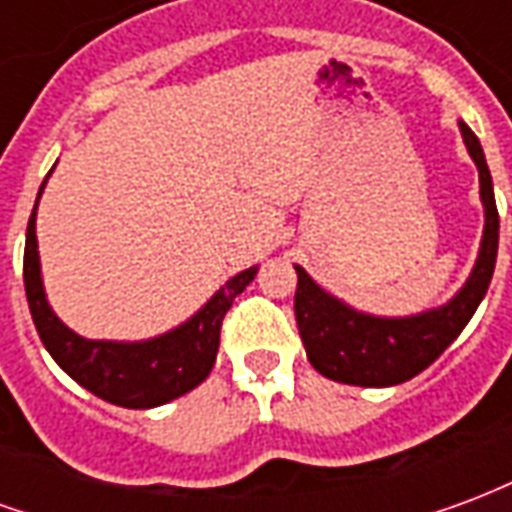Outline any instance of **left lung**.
I'll return each mask as SVG.
<instances>
[{
	"label": "left lung",
	"mask_w": 512,
	"mask_h": 512,
	"mask_svg": "<svg viewBox=\"0 0 512 512\" xmlns=\"http://www.w3.org/2000/svg\"><path fill=\"white\" fill-rule=\"evenodd\" d=\"M463 145L480 172V200L485 224L480 252L463 288L447 304L417 315L384 318L354 310L351 304L323 290L315 279L296 266V323L310 365L321 376L354 386H395L419 376L444 348L463 332L474 310L480 307L491 285L499 249V213L494 200V180L485 164L480 139L463 120H458Z\"/></svg>",
	"instance_id": "left-lung-1"
}]
</instances>
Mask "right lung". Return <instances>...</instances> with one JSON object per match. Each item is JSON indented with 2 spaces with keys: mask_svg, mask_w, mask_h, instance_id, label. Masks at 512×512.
<instances>
[{
  "mask_svg": "<svg viewBox=\"0 0 512 512\" xmlns=\"http://www.w3.org/2000/svg\"><path fill=\"white\" fill-rule=\"evenodd\" d=\"M46 180L40 186L38 200L46 189ZM35 216H38V202L29 216L27 246H24V288H27L29 312L46 351L76 384H82L87 392L115 406L156 408L186 395L208 378L219 351L222 318L233 307L235 296L244 293L246 285L255 279L257 266L227 279L189 321L158 337L134 340V343L87 340L68 329L46 299Z\"/></svg>",
  "mask_w": 512,
  "mask_h": 512,
  "instance_id": "obj_1",
  "label": "right lung"
}]
</instances>
